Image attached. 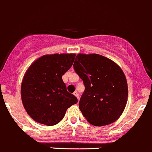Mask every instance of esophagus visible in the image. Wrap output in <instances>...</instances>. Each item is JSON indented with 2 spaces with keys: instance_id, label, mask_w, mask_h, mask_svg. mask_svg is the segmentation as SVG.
Listing matches in <instances>:
<instances>
[{
  "instance_id": "34e87169",
  "label": "esophagus",
  "mask_w": 152,
  "mask_h": 152,
  "mask_svg": "<svg viewBox=\"0 0 152 152\" xmlns=\"http://www.w3.org/2000/svg\"><path fill=\"white\" fill-rule=\"evenodd\" d=\"M74 95L77 98V99H79V94H78L77 91H75L74 92Z\"/></svg>"
}]
</instances>
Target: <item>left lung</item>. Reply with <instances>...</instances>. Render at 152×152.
Instances as JSON below:
<instances>
[{"mask_svg":"<svg viewBox=\"0 0 152 152\" xmlns=\"http://www.w3.org/2000/svg\"><path fill=\"white\" fill-rule=\"evenodd\" d=\"M73 66L85 86L79 102L83 116L96 126L116 121L128 96L127 83L121 69L98 54H78Z\"/></svg>","mask_w":152,"mask_h":152,"instance_id":"left-lung-1","label":"left lung"}]
</instances>
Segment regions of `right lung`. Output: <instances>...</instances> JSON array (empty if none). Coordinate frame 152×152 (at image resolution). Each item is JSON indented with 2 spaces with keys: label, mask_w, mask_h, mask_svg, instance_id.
I'll list each match as a JSON object with an SVG mask.
<instances>
[{
  "label": "right lung",
  "mask_w": 152,
  "mask_h": 152,
  "mask_svg": "<svg viewBox=\"0 0 152 152\" xmlns=\"http://www.w3.org/2000/svg\"><path fill=\"white\" fill-rule=\"evenodd\" d=\"M75 54L45 55L28 68L21 86V97L28 114L37 122L53 126L77 102L67 91L62 75L73 64Z\"/></svg>",
  "instance_id": "add662e5"
}]
</instances>
